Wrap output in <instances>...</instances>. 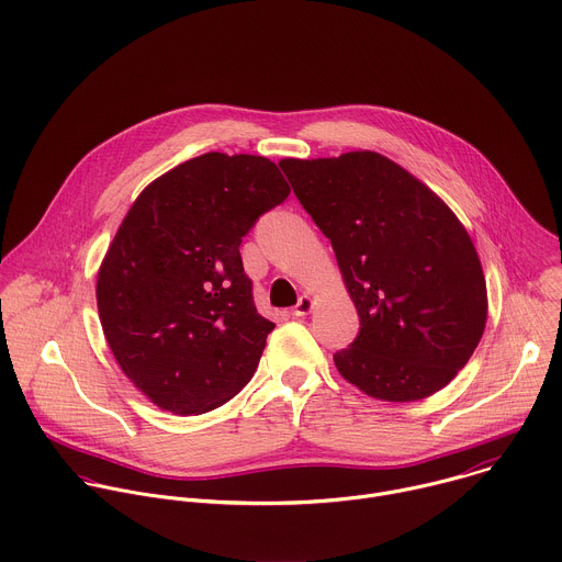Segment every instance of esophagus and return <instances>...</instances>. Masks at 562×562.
Instances as JSON below:
<instances>
[{
  "label": "esophagus",
  "instance_id": "obj_1",
  "mask_svg": "<svg viewBox=\"0 0 562 562\" xmlns=\"http://www.w3.org/2000/svg\"><path fill=\"white\" fill-rule=\"evenodd\" d=\"M313 306H315V302H313V297L311 295H302L300 300H297V304L293 306V315L295 317H302V315H308L311 311H313Z\"/></svg>",
  "mask_w": 562,
  "mask_h": 562
}]
</instances>
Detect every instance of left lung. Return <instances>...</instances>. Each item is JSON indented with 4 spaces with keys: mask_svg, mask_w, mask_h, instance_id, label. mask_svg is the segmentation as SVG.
<instances>
[{
    "mask_svg": "<svg viewBox=\"0 0 562 562\" xmlns=\"http://www.w3.org/2000/svg\"><path fill=\"white\" fill-rule=\"evenodd\" d=\"M293 194L330 240L359 335L333 355L368 397L419 402L468 363L487 322L479 254L454 212L378 151L282 158Z\"/></svg>",
    "mask_w": 562,
    "mask_h": 562,
    "instance_id": "obj_1",
    "label": "left lung"
}]
</instances>
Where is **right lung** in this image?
I'll return each mask as SVG.
<instances>
[{
    "instance_id": "obj_1",
    "label": "right lung",
    "mask_w": 562,
    "mask_h": 562,
    "mask_svg": "<svg viewBox=\"0 0 562 562\" xmlns=\"http://www.w3.org/2000/svg\"><path fill=\"white\" fill-rule=\"evenodd\" d=\"M276 162L207 151L151 180L97 276L108 346L160 411L203 415L254 378L273 322L256 311L240 243L289 196Z\"/></svg>"
}]
</instances>
